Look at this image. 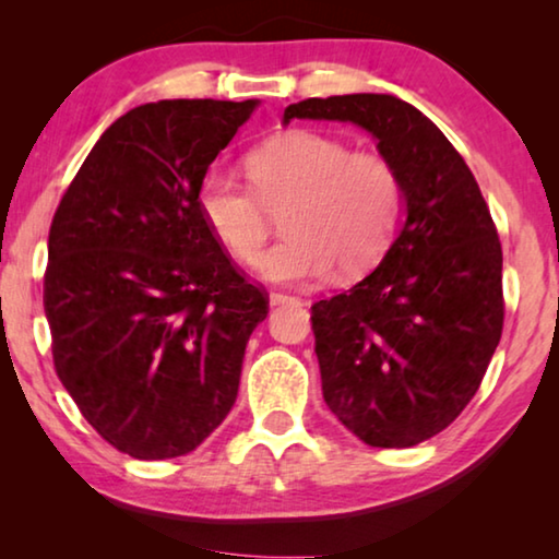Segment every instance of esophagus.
I'll return each instance as SVG.
<instances>
[{"label": "esophagus", "mask_w": 559, "mask_h": 559, "mask_svg": "<svg viewBox=\"0 0 559 559\" xmlns=\"http://www.w3.org/2000/svg\"><path fill=\"white\" fill-rule=\"evenodd\" d=\"M295 300H300V297L287 295V293H270V302L272 305H285V302H295Z\"/></svg>", "instance_id": "obj_1"}]
</instances>
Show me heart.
I'll use <instances>...</instances> for the list:
<instances>
[{
    "label": "heart",
    "mask_w": 559,
    "mask_h": 559,
    "mask_svg": "<svg viewBox=\"0 0 559 559\" xmlns=\"http://www.w3.org/2000/svg\"><path fill=\"white\" fill-rule=\"evenodd\" d=\"M249 186L205 175L198 209L236 262H254L283 216L288 236L257 266L274 282L371 270L400 226L404 182L396 165L377 150H350L338 136L293 129L247 155Z\"/></svg>",
    "instance_id": "heart-1"
}]
</instances>
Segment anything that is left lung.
I'll list each match as a JSON object with an SVG mask.
<instances>
[{"instance_id": "obj_1", "label": "left lung", "mask_w": 559, "mask_h": 559, "mask_svg": "<svg viewBox=\"0 0 559 559\" xmlns=\"http://www.w3.org/2000/svg\"><path fill=\"white\" fill-rule=\"evenodd\" d=\"M289 119L354 121L404 182L407 221L369 277L310 308L323 396L371 448H412L476 396L503 331L501 241L448 136L386 94L305 98Z\"/></svg>"}]
</instances>
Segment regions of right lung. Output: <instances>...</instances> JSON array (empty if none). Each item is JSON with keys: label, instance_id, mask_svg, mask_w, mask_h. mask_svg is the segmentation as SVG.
<instances>
[{"label": "right lung", "instance_id": "add662e5", "mask_svg": "<svg viewBox=\"0 0 559 559\" xmlns=\"http://www.w3.org/2000/svg\"><path fill=\"white\" fill-rule=\"evenodd\" d=\"M257 104L136 106L52 216L43 302L56 373L86 423L140 461L186 455L224 423L270 312L198 209L205 170Z\"/></svg>", "mask_w": 559, "mask_h": 559}]
</instances>
